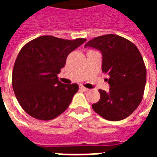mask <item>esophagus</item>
Returning <instances> with one entry per match:
<instances>
[{
  "mask_svg": "<svg viewBox=\"0 0 157 157\" xmlns=\"http://www.w3.org/2000/svg\"><path fill=\"white\" fill-rule=\"evenodd\" d=\"M80 89H81V90H82V91H84V92H86V91H88V88H86V87L83 86H80Z\"/></svg>",
  "mask_w": 157,
  "mask_h": 157,
  "instance_id": "34e87169",
  "label": "esophagus"
}]
</instances>
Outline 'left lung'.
Returning a JSON list of instances; mask_svg holds the SVG:
<instances>
[{
	"instance_id": "1",
	"label": "left lung",
	"mask_w": 157,
	"mask_h": 157,
	"mask_svg": "<svg viewBox=\"0 0 157 157\" xmlns=\"http://www.w3.org/2000/svg\"><path fill=\"white\" fill-rule=\"evenodd\" d=\"M86 47L101 51L102 72L109 75V92L100 89V100L92 104V109L110 121L124 119L138 108L145 91L146 69L138 48L116 34L94 38L86 44Z\"/></svg>"
}]
</instances>
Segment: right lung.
<instances>
[{"instance_id": "add662e5", "label": "right lung", "mask_w": 157, "mask_h": 157, "mask_svg": "<svg viewBox=\"0 0 157 157\" xmlns=\"http://www.w3.org/2000/svg\"><path fill=\"white\" fill-rule=\"evenodd\" d=\"M86 39L68 40L41 36L26 44L16 59L12 87L19 104L28 114L50 120L65 112L77 92V84H63L57 74L68 55Z\"/></svg>"}]
</instances>
